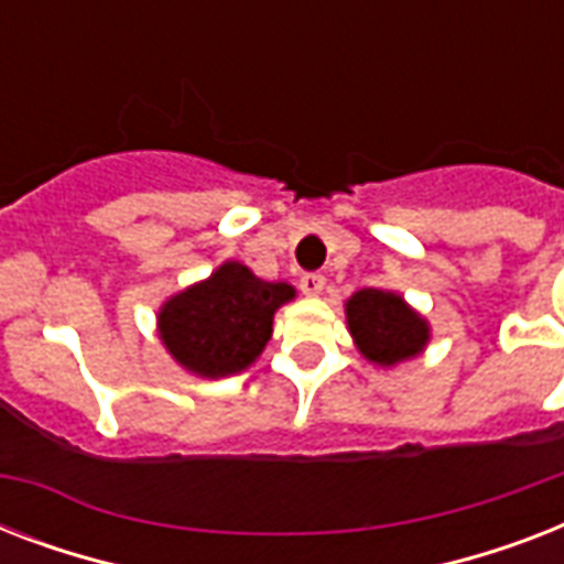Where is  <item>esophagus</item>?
<instances>
[{
	"mask_svg": "<svg viewBox=\"0 0 564 564\" xmlns=\"http://www.w3.org/2000/svg\"><path fill=\"white\" fill-rule=\"evenodd\" d=\"M325 274L318 272H307L304 278H301V292L304 295H322V290H325Z\"/></svg>",
	"mask_w": 564,
	"mask_h": 564,
	"instance_id": "obj_1",
	"label": "esophagus"
}]
</instances>
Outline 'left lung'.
Masks as SVG:
<instances>
[{
	"mask_svg": "<svg viewBox=\"0 0 564 564\" xmlns=\"http://www.w3.org/2000/svg\"><path fill=\"white\" fill-rule=\"evenodd\" d=\"M345 313L360 351L380 366L410 360L427 343V322L394 292L360 290L345 304Z\"/></svg>",
	"mask_w": 564,
	"mask_h": 564,
	"instance_id": "left-lung-1",
	"label": "left lung"
}]
</instances>
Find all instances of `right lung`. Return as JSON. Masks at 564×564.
I'll use <instances>...</instances> for the list:
<instances>
[{
  "label": "right lung",
  "instance_id": "right-lung-1",
  "mask_svg": "<svg viewBox=\"0 0 564 564\" xmlns=\"http://www.w3.org/2000/svg\"><path fill=\"white\" fill-rule=\"evenodd\" d=\"M292 295L290 283H265L242 263H225L163 304L161 339L195 375H237L260 357L272 336L274 310Z\"/></svg>",
  "mask_w": 564,
  "mask_h": 564
}]
</instances>
